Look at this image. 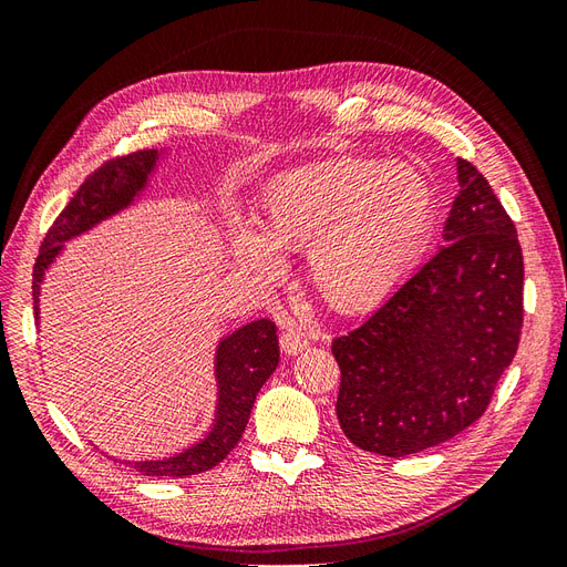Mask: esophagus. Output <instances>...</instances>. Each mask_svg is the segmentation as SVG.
I'll return each instance as SVG.
<instances>
[{"label":"esophagus","mask_w":567,"mask_h":567,"mask_svg":"<svg viewBox=\"0 0 567 567\" xmlns=\"http://www.w3.org/2000/svg\"><path fill=\"white\" fill-rule=\"evenodd\" d=\"M307 342H310V340H307V336L300 329H296V326H290V329H286L281 333V350L288 357L302 352L307 348Z\"/></svg>","instance_id":"esophagus-1"}]
</instances>
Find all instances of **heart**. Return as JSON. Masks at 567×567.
Listing matches in <instances>:
<instances>
[{
    "mask_svg": "<svg viewBox=\"0 0 567 567\" xmlns=\"http://www.w3.org/2000/svg\"><path fill=\"white\" fill-rule=\"evenodd\" d=\"M435 188L411 163L338 158L296 169L265 194V231L234 221L231 252L262 279H279L281 248H310L319 296L336 310L379 305L431 236Z\"/></svg>",
    "mask_w": 567,
    "mask_h": 567,
    "instance_id": "heart-1",
    "label": "heart"
}]
</instances>
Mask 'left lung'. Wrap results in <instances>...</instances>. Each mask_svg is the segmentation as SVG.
I'll return each instance as SVG.
<instances>
[{"instance_id":"1","label":"left lung","mask_w":567,"mask_h":567,"mask_svg":"<svg viewBox=\"0 0 567 567\" xmlns=\"http://www.w3.org/2000/svg\"><path fill=\"white\" fill-rule=\"evenodd\" d=\"M444 246L359 329L333 340L336 414L359 450L409 456L485 414L523 329V250L489 182L456 161Z\"/></svg>"}]
</instances>
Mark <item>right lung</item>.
<instances>
[{"label": "right lung", "instance_id": "1", "mask_svg": "<svg viewBox=\"0 0 567 567\" xmlns=\"http://www.w3.org/2000/svg\"><path fill=\"white\" fill-rule=\"evenodd\" d=\"M167 151H136L123 158H113L84 179L78 194L65 205L54 225L47 231L40 248L35 269H32V300H35V319L40 321V288L47 269L54 265L63 244L90 231L120 210L130 208L140 198L156 173L158 161ZM279 367V338L277 326L269 319L250 321L231 336L221 338L215 352V381L217 406L213 427L192 447L158 461H125L132 468L148 477H186L215 468L236 442L241 440L257 392Z\"/></svg>", "mask_w": 567, "mask_h": 567}]
</instances>
